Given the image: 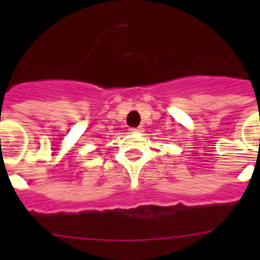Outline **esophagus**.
<instances>
[{
  "mask_svg": "<svg viewBox=\"0 0 260 260\" xmlns=\"http://www.w3.org/2000/svg\"><path fill=\"white\" fill-rule=\"evenodd\" d=\"M142 132H143V127H142V126H139V127L130 128V133H142Z\"/></svg>",
  "mask_w": 260,
  "mask_h": 260,
  "instance_id": "esophagus-1",
  "label": "esophagus"
}]
</instances>
